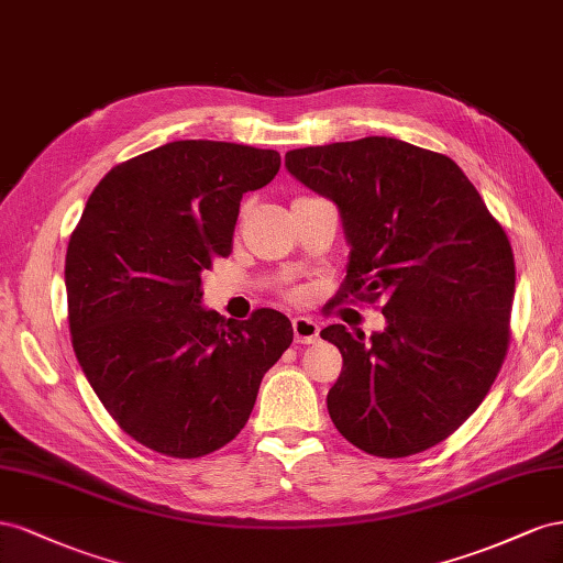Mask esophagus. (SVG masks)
Masks as SVG:
<instances>
[{"mask_svg":"<svg viewBox=\"0 0 563 563\" xmlns=\"http://www.w3.org/2000/svg\"><path fill=\"white\" fill-rule=\"evenodd\" d=\"M292 330H295V342L297 344H316L318 342V334H320V328L316 320L311 318H295L292 320Z\"/></svg>","mask_w":563,"mask_h":563,"instance_id":"34e87169","label":"esophagus"}]
</instances>
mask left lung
Listing matches in <instances>:
<instances>
[{"instance_id": "1", "label": "left lung", "mask_w": 563, "mask_h": 563, "mask_svg": "<svg viewBox=\"0 0 563 563\" xmlns=\"http://www.w3.org/2000/svg\"><path fill=\"white\" fill-rule=\"evenodd\" d=\"M297 181L332 200L351 245L336 299H384L387 328L328 325L342 375L328 412L377 457L441 443L481 406L509 346L514 254L451 157L367 136L285 155Z\"/></svg>"}]
</instances>
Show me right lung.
Here are the masks:
<instances>
[{
  "mask_svg": "<svg viewBox=\"0 0 563 563\" xmlns=\"http://www.w3.org/2000/svg\"><path fill=\"white\" fill-rule=\"evenodd\" d=\"M278 169L276 151L172 141L112 167L70 235L75 356L112 420L155 453L190 460L233 441L292 344L280 311L240 323L200 307V278L231 252L240 200Z\"/></svg>",
  "mask_w": 563,
  "mask_h": 563,
  "instance_id": "1",
  "label": "right lung"
}]
</instances>
